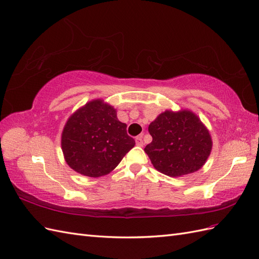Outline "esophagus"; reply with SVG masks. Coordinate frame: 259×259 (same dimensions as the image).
Returning a JSON list of instances; mask_svg holds the SVG:
<instances>
[{
	"instance_id": "1",
	"label": "esophagus",
	"mask_w": 259,
	"mask_h": 259,
	"mask_svg": "<svg viewBox=\"0 0 259 259\" xmlns=\"http://www.w3.org/2000/svg\"><path fill=\"white\" fill-rule=\"evenodd\" d=\"M136 143H137L138 147H142V145H143L142 136H138V137L136 138Z\"/></svg>"
}]
</instances>
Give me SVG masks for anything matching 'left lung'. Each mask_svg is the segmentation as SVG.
I'll use <instances>...</instances> for the list:
<instances>
[{
  "mask_svg": "<svg viewBox=\"0 0 259 259\" xmlns=\"http://www.w3.org/2000/svg\"><path fill=\"white\" fill-rule=\"evenodd\" d=\"M152 142L144 148L156 170L181 177L200 169L212 150L211 135L189 109L165 110L149 125Z\"/></svg>",
  "mask_w": 259,
  "mask_h": 259,
  "instance_id": "left-lung-1",
  "label": "left lung"
}]
</instances>
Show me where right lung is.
<instances>
[{
    "mask_svg": "<svg viewBox=\"0 0 259 259\" xmlns=\"http://www.w3.org/2000/svg\"><path fill=\"white\" fill-rule=\"evenodd\" d=\"M135 144L127 135V124L118 120L116 109L101 98L73 112L61 135L66 164L89 177L109 174Z\"/></svg>",
    "mask_w": 259,
    "mask_h": 259,
    "instance_id": "add662e5",
    "label": "right lung"
}]
</instances>
